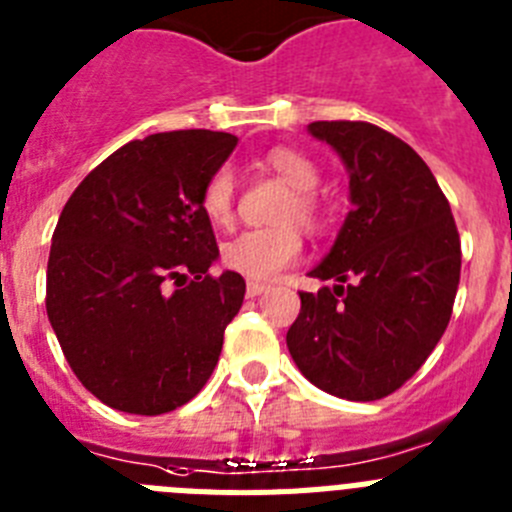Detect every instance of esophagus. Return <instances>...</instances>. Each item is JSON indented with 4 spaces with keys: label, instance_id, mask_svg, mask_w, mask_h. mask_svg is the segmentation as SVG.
Instances as JSON below:
<instances>
[{
    "label": "esophagus",
    "instance_id": "obj_1",
    "mask_svg": "<svg viewBox=\"0 0 512 512\" xmlns=\"http://www.w3.org/2000/svg\"><path fill=\"white\" fill-rule=\"evenodd\" d=\"M268 283H260V281H250L247 283V296H250V299H255V296H260V293H265L268 291Z\"/></svg>",
    "mask_w": 512,
    "mask_h": 512
}]
</instances>
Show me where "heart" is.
Returning a JSON list of instances; mask_svg holds the SVG:
<instances>
[{
	"mask_svg": "<svg viewBox=\"0 0 512 512\" xmlns=\"http://www.w3.org/2000/svg\"><path fill=\"white\" fill-rule=\"evenodd\" d=\"M265 164L293 188V198L286 208V221L299 219L309 229H317L324 221L322 201L314 195V188L319 182L317 164L311 162L306 154L288 149V146L270 149ZM234 190H237V182H234V172L229 167H219L208 177L201 190V208L211 224H231ZM301 250H304V239H301L296 226L252 229L229 239L221 247V262L234 273L244 275V278L268 281V278L281 273L283 268H288L291 262L299 260Z\"/></svg>",
	"mask_w": 512,
	"mask_h": 512,
	"instance_id": "b5f03b06",
	"label": "heart"
}]
</instances>
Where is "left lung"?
Masks as SVG:
<instances>
[{
    "label": "left lung",
    "instance_id": "left-lung-1",
    "mask_svg": "<svg viewBox=\"0 0 512 512\" xmlns=\"http://www.w3.org/2000/svg\"><path fill=\"white\" fill-rule=\"evenodd\" d=\"M348 167L350 208L330 255L301 291L288 353L314 386L353 402L412 379L448 327L461 275L459 229L430 167L394 133L363 121L309 123Z\"/></svg>",
    "mask_w": 512,
    "mask_h": 512
}]
</instances>
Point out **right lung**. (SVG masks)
<instances>
[{
	"label": "right lung",
	"mask_w": 512,
	"mask_h": 512,
	"mask_svg": "<svg viewBox=\"0 0 512 512\" xmlns=\"http://www.w3.org/2000/svg\"><path fill=\"white\" fill-rule=\"evenodd\" d=\"M237 146L221 131L151 133L71 193L53 231L46 311L71 371L102 404L164 415L198 394L244 301L201 190Z\"/></svg>",
	"instance_id": "right-lung-1"
}]
</instances>
